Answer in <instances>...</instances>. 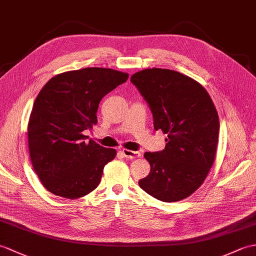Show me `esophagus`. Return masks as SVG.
<instances>
[{
    "label": "esophagus",
    "mask_w": 256,
    "mask_h": 256,
    "mask_svg": "<svg viewBox=\"0 0 256 256\" xmlns=\"http://www.w3.org/2000/svg\"><path fill=\"white\" fill-rule=\"evenodd\" d=\"M122 154H123L125 157H126V158H130V160L138 158V157H140V152H135V150H126V148H123V150H122Z\"/></svg>",
    "instance_id": "esophagus-1"
}]
</instances>
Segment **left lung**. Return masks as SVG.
I'll use <instances>...</instances> for the list:
<instances>
[{"mask_svg": "<svg viewBox=\"0 0 256 256\" xmlns=\"http://www.w3.org/2000/svg\"><path fill=\"white\" fill-rule=\"evenodd\" d=\"M131 81L148 103L154 128L167 134L164 150L144 154L150 172L140 187L164 202L180 201L204 184L214 165L218 112L204 86L178 72L144 69Z\"/></svg>", "mask_w": 256, "mask_h": 256, "instance_id": "8db88e82", "label": "left lung"}]
</instances>
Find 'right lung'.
<instances>
[{"label": "right lung", "instance_id": "obj_1", "mask_svg": "<svg viewBox=\"0 0 256 256\" xmlns=\"http://www.w3.org/2000/svg\"><path fill=\"white\" fill-rule=\"evenodd\" d=\"M128 74L91 67L48 80L32 106L27 138L32 165L48 192L77 199L99 186L103 170L116 156L90 140L84 130L96 124L101 99L125 82Z\"/></svg>", "mask_w": 256, "mask_h": 256}]
</instances>
